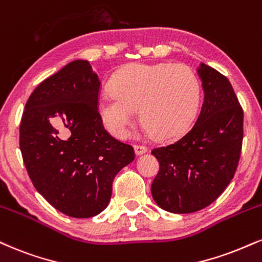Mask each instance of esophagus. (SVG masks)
I'll list each match as a JSON object with an SVG mask.
<instances>
[{
	"label": "esophagus",
	"mask_w": 262,
	"mask_h": 262,
	"mask_svg": "<svg viewBox=\"0 0 262 262\" xmlns=\"http://www.w3.org/2000/svg\"><path fill=\"white\" fill-rule=\"evenodd\" d=\"M147 151V149L145 146H141V145H134V152L137 156H140L143 155Z\"/></svg>",
	"instance_id": "1"
}]
</instances>
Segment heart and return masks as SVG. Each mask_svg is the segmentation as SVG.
I'll list each match as a JSON object with an SVG mask.
<instances>
[{
	"label": "heart",
	"instance_id": "1",
	"mask_svg": "<svg viewBox=\"0 0 262 262\" xmlns=\"http://www.w3.org/2000/svg\"><path fill=\"white\" fill-rule=\"evenodd\" d=\"M110 91L100 97L97 112L117 139L127 137L138 110L147 134L177 138L190 127L200 101L199 80L182 63L129 64L113 75Z\"/></svg>",
	"mask_w": 262,
	"mask_h": 262
}]
</instances>
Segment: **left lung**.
<instances>
[{"mask_svg": "<svg viewBox=\"0 0 262 262\" xmlns=\"http://www.w3.org/2000/svg\"><path fill=\"white\" fill-rule=\"evenodd\" d=\"M196 72L204 90L196 122L176 143L151 151L160 163L151 194L172 213L196 212L212 204L231 183L241 157L243 110L231 83L205 63Z\"/></svg>", "mask_w": 262, "mask_h": 262, "instance_id": "1", "label": "left lung"}]
</instances>
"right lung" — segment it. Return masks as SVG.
Segmentation results:
<instances>
[{
    "instance_id": "obj_1",
    "label": "right lung",
    "mask_w": 262,
    "mask_h": 262,
    "mask_svg": "<svg viewBox=\"0 0 262 262\" xmlns=\"http://www.w3.org/2000/svg\"><path fill=\"white\" fill-rule=\"evenodd\" d=\"M100 80L75 59L37 85L19 128L24 165L34 187L64 215L88 219L108 205L112 183L134 150L112 138L99 112Z\"/></svg>"
}]
</instances>
